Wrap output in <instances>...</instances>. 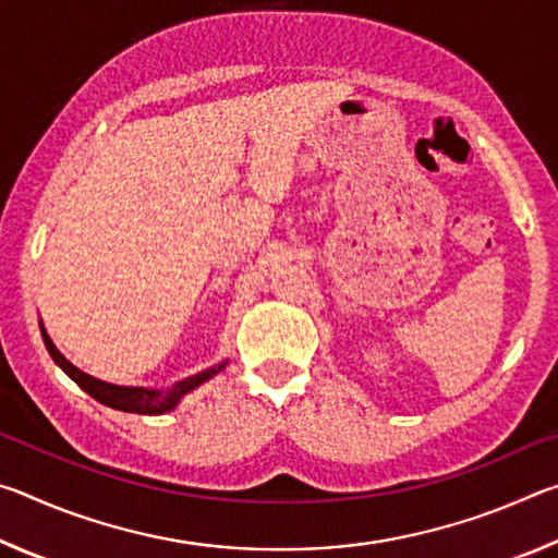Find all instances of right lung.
I'll list each match as a JSON object with an SVG mask.
<instances>
[{
    "label": "right lung",
    "instance_id": "add662e5",
    "mask_svg": "<svg viewBox=\"0 0 558 558\" xmlns=\"http://www.w3.org/2000/svg\"><path fill=\"white\" fill-rule=\"evenodd\" d=\"M41 337H44V344L49 349V354L56 364L61 366V369L71 376V379L81 386L83 391L90 393L93 399L110 405V409H118V411H128V413H143V415H159V413H167L172 411L174 405L182 401V396H186L189 391H194L196 386H202L204 381H209L211 376L219 374L221 369H226V364L229 362H219L211 369H204L194 376H186L182 381H174L172 386H167V389H143V386H118V384H108V381H100L96 376H90L86 372H81L78 366H73L69 359H65L56 344L51 342V337L46 335V329L41 325Z\"/></svg>",
    "mask_w": 558,
    "mask_h": 558
}]
</instances>
